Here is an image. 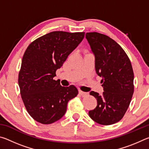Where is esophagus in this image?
Wrapping results in <instances>:
<instances>
[{
	"instance_id": "esophagus-1",
	"label": "esophagus",
	"mask_w": 149,
	"mask_h": 149,
	"mask_svg": "<svg viewBox=\"0 0 149 149\" xmlns=\"http://www.w3.org/2000/svg\"><path fill=\"white\" fill-rule=\"evenodd\" d=\"M79 93L80 95L82 96V97H85V96H87V93L82 91H81V90L79 91Z\"/></svg>"
}]
</instances>
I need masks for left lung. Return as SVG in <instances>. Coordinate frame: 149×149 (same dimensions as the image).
I'll return each instance as SVG.
<instances>
[{
  "label": "left lung",
  "mask_w": 149,
  "mask_h": 149,
  "mask_svg": "<svg viewBox=\"0 0 149 149\" xmlns=\"http://www.w3.org/2000/svg\"><path fill=\"white\" fill-rule=\"evenodd\" d=\"M85 37L95 59V70L102 77L104 92L91 91L97 100L89 115L101 125L114 124L127 111L134 91V74L130 60L114 40L97 32L87 33Z\"/></svg>",
  "instance_id": "obj_1"
}]
</instances>
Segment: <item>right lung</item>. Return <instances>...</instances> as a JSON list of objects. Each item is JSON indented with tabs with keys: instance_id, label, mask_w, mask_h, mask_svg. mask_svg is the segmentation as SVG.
Here are the masks:
<instances>
[{
	"instance_id": "right-lung-1",
	"label": "right lung",
	"mask_w": 149,
	"mask_h": 149,
	"mask_svg": "<svg viewBox=\"0 0 149 149\" xmlns=\"http://www.w3.org/2000/svg\"><path fill=\"white\" fill-rule=\"evenodd\" d=\"M84 36V32L52 31L27 48L18 85L27 112L37 122L50 124L60 120L66 112L69 100L77 95L74 85L62 87L53 78Z\"/></svg>"
}]
</instances>
